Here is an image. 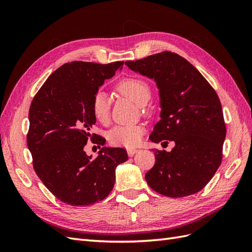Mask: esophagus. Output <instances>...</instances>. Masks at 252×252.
Here are the masks:
<instances>
[{
	"label": "esophagus",
	"mask_w": 252,
	"mask_h": 252,
	"mask_svg": "<svg viewBox=\"0 0 252 252\" xmlns=\"http://www.w3.org/2000/svg\"><path fill=\"white\" fill-rule=\"evenodd\" d=\"M139 151V149H135V148H129L127 149V154L129 157H132L134 154H136V152Z\"/></svg>",
	"instance_id": "34e87169"
}]
</instances>
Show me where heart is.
I'll return each mask as SVG.
<instances>
[{"instance_id": "b5f03b06", "label": "heart", "mask_w": 252, "mask_h": 252, "mask_svg": "<svg viewBox=\"0 0 252 252\" xmlns=\"http://www.w3.org/2000/svg\"><path fill=\"white\" fill-rule=\"evenodd\" d=\"M117 90L140 106L146 104L151 95L148 83L138 77H130L120 81L117 84ZM110 98L105 91H96L91 101V110L96 121L107 123L110 118ZM143 133L144 128L139 125L117 126L109 132V141L119 146L133 147L141 142Z\"/></svg>"}]
</instances>
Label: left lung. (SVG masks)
<instances>
[{
	"label": "left lung",
	"mask_w": 252,
	"mask_h": 252,
	"mask_svg": "<svg viewBox=\"0 0 252 252\" xmlns=\"http://www.w3.org/2000/svg\"><path fill=\"white\" fill-rule=\"evenodd\" d=\"M125 64L157 83L161 120L149 139L173 141L171 151L156 150L145 174L155 191L169 197L199 192L222 162L226 126L217 93L201 72L174 52L163 51Z\"/></svg>",
	"instance_id": "obj_1"
}]
</instances>
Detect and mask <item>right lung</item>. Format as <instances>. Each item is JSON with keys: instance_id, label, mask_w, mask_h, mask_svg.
I'll return each mask as SVG.
<instances>
[{"instance_id": "1", "label": "right lung", "mask_w": 252, "mask_h": 252, "mask_svg": "<svg viewBox=\"0 0 252 252\" xmlns=\"http://www.w3.org/2000/svg\"><path fill=\"white\" fill-rule=\"evenodd\" d=\"M123 65L66 63L43 84L30 105L27 146L34 171L65 204L89 206L104 200L114 186L117 166L128 159L123 148L102 147L95 158L84 151L88 140L105 144L101 135L91 134L96 121L91 101Z\"/></svg>"}]
</instances>
